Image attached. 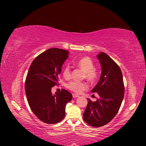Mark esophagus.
<instances>
[{
	"instance_id": "esophagus-1",
	"label": "esophagus",
	"mask_w": 146,
	"mask_h": 146,
	"mask_svg": "<svg viewBox=\"0 0 146 146\" xmlns=\"http://www.w3.org/2000/svg\"><path fill=\"white\" fill-rule=\"evenodd\" d=\"M72 95H73V98H77V97H79V95H76V94H72Z\"/></svg>"
}]
</instances>
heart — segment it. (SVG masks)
<instances>
[{"mask_svg": "<svg viewBox=\"0 0 146 146\" xmlns=\"http://www.w3.org/2000/svg\"><path fill=\"white\" fill-rule=\"evenodd\" d=\"M75 65L84 72L83 78H85L90 82H94L98 76L97 70L94 68V63L89 57H83L75 62ZM71 69L69 66H65L63 70V75L65 78H69L71 76ZM66 87L71 91L80 94L88 88V85L85 82H71L66 85Z\"/></svg>", "mask_w": 146, "mask_h": 146, "instance_id": "1", "label": "heart"}]
</instances>
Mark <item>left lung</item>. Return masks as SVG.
<instances>
[{"label": "left lung", "mask_w": 146, "mask_h": 146, "mask_svg": "<svg viewBox=\"0 0 146 146\" xmlns=\"http://www.w3.org/2000/svg\"><path fill=\"white\" fill-rule=\"evenodd\" d=\"M97 57L102 68L100 80L92 92L99 95L95 102L88 98L83 118L88 125L100 127L116 115L124 96L122 73L117 64L109 56L100 52Z\"/></svg>", "instance_id": "left-lung-1"}]
</instances>
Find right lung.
Returning a JSON list of instances; mask_svg holds the SVG:
<instances>
[{
	"instance_id": "add662e5",
	"label": "right lung",
	"mask_w": 146,
	"mask_h": 146,
	"mask_svg": "<svg viewBox=\"0 0 146 146\" xmlns=\"http://www.w3.org/2000/svg\"><path fill=\"white\" fill-rule=\"evenodd\" d=\"M69 52L51 48L38 55L32 62L26 76L25 91L31 109L42 122L49 124L64 119L66 105L72 95L64 89L54 95L51 88L58 84V76Z\"/></svg>"
}]
</instances>
